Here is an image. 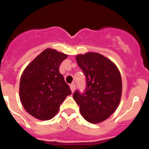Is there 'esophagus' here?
<instances>
[{
	"instance_id": "34e87169",
	"label": "esophagus",
	"mask_w": 149,
	"mask_h": 149,
	"mask_svg": "<svg viewBox=\"0 0 149 149\" xmlns=\"http://www.w3.org/2000/svg\"><path fill=\"white\" fill-rule=\"evenodd\" d=\"M70 89H71V90H72V93H73L74 92V90H75V84H71Z\"/></svg>"
}]
</instances>
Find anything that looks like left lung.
<instances>
[{
	"instance_id": "8db88e82",
	"label": "left lung",
	"mask_w": 149,
	"mask_h": 149,
	"mask_svg": "<svg viewBox=\"0 0 149 149\" xmlns=\"http://www.w3.org/2000/svg\"><path fill=\"white\" fill-rule=\"evenodd\" d=\"M76 61L86 76V87L84 93L75 91L73 98L84 119L100 123L119 106L122 90L120 72L111 60L98 53L77 55Z\"/></svg>"
}]
</instances>
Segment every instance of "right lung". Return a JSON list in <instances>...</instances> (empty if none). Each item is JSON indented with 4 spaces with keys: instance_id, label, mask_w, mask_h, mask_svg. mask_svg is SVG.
Instances as JSON below:
<instances>
[{
    "instance_id": "1",
    "label": "right lung",
    "mask_w": 149,
    "mask_h": 149,
    "mask_svg": "<svg viewBox=\"0 0 149 149\" xmlns=\"http://www.w3.org/2000/svg\"><path fill=\"white\" fill-rule=\"evenodd\" d=\"M66 57L65 54L47 48L24 70L19 95L24 108L32 116L40 120L52 119L66 96L72 94L59 72L60 65Z\"/></svg>"
}]
</instances>
